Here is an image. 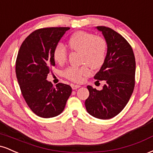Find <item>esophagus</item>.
<instances>
[{"instance_id":"esophagus-1","label":"esophagus","mask_w":153,"mask_h":153,"mask_svg":"<svg viewBox=\"0 0 153 153\" xmlns=\"http://www.w3.org/2000/svg\"><path fill=\"white\" fill-rule=\"evenodd\" d=\"M71 87H72V88L73 89V90H75V89H77V88H80V85H75V84H72Z\"/></svg>"}]
</instances>
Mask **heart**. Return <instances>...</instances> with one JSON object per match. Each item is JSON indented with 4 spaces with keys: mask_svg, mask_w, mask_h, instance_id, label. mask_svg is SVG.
Here are the masks:
<instances>
[{
    "mask_svg": "<svg viewBox=\"0 0 153 153\" xmlns=\"http://www.w3.org/2000/svg\"><path fill=\"white\" fill-rule=\"evenodd\" d=\"M68 43L71 50L80 52V62L85 65L80 68H68L64 72L65 78L74 82H81L84 77L90 74L88 66L97 70L103 65L107 52V45L103 39L80 31L72 35ZM52 56L57 64L63 65L66 62L68 52L62 44L58 43L54 47Z\"/></svg>",
    "mask_w": 153,
    "mask_h": 153,
    "instance_id": "heart-1",
    "label": "heart"
}]
</instances>
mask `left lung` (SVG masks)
Segmentation results:
<instances>
[{"label":"left lung","instance_id":"left-lung-1","mask_svg":"<svg viewBox=\"0 0 153 153\" xmlns=\"http://www.w3.org/2000/svg\"><path fill=\"white\" fill-rule=\"evenodd\" d=\"M96 29L106 40L107 52L106 59L94 78L103 80L105 84L100 91L88 85L89 96L85 106L94 117L108 119L120 113L130 99L134 88L136 63L132 49L122 35L106 26Z\"/></svg>","mask_w":153,"mask_h":153}]
</instances>
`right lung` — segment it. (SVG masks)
Segmentation results:
<instances>
[{"instance_id":"obj_1","label":"right lung","mask_w":153,"mask_h":153,"mask_svg":"<svg viewBox=\"0 0 153 153\" xmlns=\"http://www.w3.org/2000/svg\"><path fill=\"white\" fill-rule=\"evenodd\" d=\"M69 27H51L33 31L19 49L16 62V75L21 91L31 111L42 118L60 114L72 93L64 83L56 88L47 80L50 68L55 62L54 47Z\"/></svg>"}]
</instances>
